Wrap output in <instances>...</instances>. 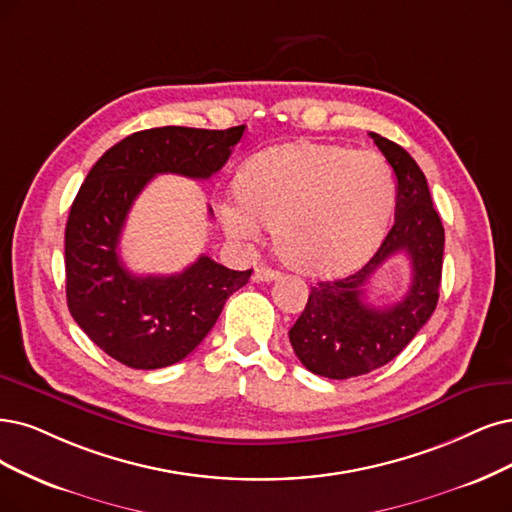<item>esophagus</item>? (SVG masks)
I'll return each instance as SVG.
<instances>
[{
  "label": "esophagus",
  "mask_w": 512,
  "mask_h": 512,
  "mask_svg": "<svg viewBox=\"0 0 512 512\" xmlns=\"http://www.w3.org/2000/svg\"><path fill=\"white\" fill-rule=\"evenodd\" d=\"M280 276L278 270L274 268H266V266H259L255 268V274H253V280L255 282H270V280H276Z\"/></svg>",
  "instance_id": "esophagus-1"
}]
</instances>
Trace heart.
Listing matches in <instances>:
<instances>
[{"instance_id":"obj_1","label":"heart","mask_w":512,"mask_h":512,"mask_svg":"<svg viewBox=\"0 0 512 512\" xmlns=\"http://www.w3.org/2000/svg\"><path fill=\"white\" fill-rule=\"evenodd\" d=\"M236 204L221 206L234 238L272 227L289 268L335 274L361 261L382 238L394 204L388 166L371 151L325 143H287L259 151L234 179Z\"/></svg>"}]
</instances>
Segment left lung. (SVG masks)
Masks as SVG:
<instances>
[{
  "label": "left lung",
  "mask_w": 512,
  "mask_h": 512,
  "mask_svg": "<svg viewBox=\"0 0 512 512\" xmlns=\"http://www.w3.org/2000/svg\"><path fill=\"white\" fill-rule=\"evenodd\" d=\"M369 135L396 177L394 223L361 270L312 287L304 312L289 331L301 365L329 380H348L390 363L428 323L439 301L445 230L426 177L401 145L375 132ZM399 252L412 261L410 291L386 309L365 305L366 280Z\"/></svg>",
  "instance_id": "left-lung-1"
}]
</instances>
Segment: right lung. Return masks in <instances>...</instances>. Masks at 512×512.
<instances>
[{
  "mask_svg": "<svg viewBox=\"0 0 512 512\" xmlns=\"http://www.w3.org/2000/svg\"><path fill=\"white\" fill-rule=\"evenodd\" d=\"M244 128L141 130L90 168L65 227L67 306L80 329L118 363L160 369L183 361L213 329L227 297L249 282L253 270H227L206 255L170 276H135L120 259L124 223L143 187L162 173L213 177Z\"/></svg>",
  "mask_w": 512,
  "mask_h": 512,
  "instance_id": "add662e5",
  "label": "right lung"
}]
</instances>
